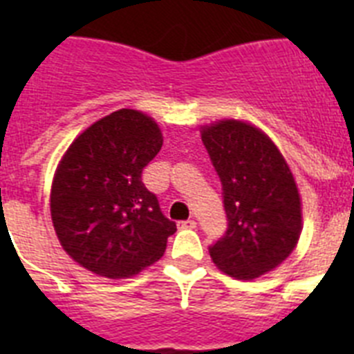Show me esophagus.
I'll list each match as a JSON object with an SVG mask.
<instances>
[{
	"label": "esophagus",
	"instance_id": "obj_1",
	"mask_svg": "<svg viewBox=\"0 0 354 354\" xmlns=\"http://www.w3.org/2000/svg\"><path fill=\"white\" fill-rule=\"evenodd\" d=\"M179 228H180V230H186V228H189V230H192V228H196V221H195V220L180 221V223H179Z\"/></svg>",
	"mask_w": 354,
	"mask_h": 354
}]
</instances>
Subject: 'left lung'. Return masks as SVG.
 Wrapping results in <instances>:
<instances>
[{
    "label": "left lung",
    "instance_id": "obj_1",
    "mask_svg": "<svg viewBox=\"0 0 354 354\" xmlns=\"http://www.w3.org/2000/svg\"><path fill=\"white\" fill-rule=\"evenodd\" d=\"M223 186L228 228L209 248L220 271L253 280L282 264L303 228L298 184L273 140L253 124L221 118L200 127Z\"/></svg>",
    "mask_w": 354,
    "mask_h": 354
}]
</instances>
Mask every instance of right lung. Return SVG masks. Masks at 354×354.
<instances>
[{
    "mask_svg": "<svg viewBox=\"0 0 354 354\" xmlns=\"http://www.w3.org/2000/svg\"><path fill=\"white\" fill-rule=\"evenodd\" d=\"M161 147L154 118L122 108L93 122L65 150L49 207L62 248L81 268L118 280L162 257L177 227L142 183V170Z\"/></svg>",
    "mask_w": 354,
    "mask_h": 354,
    "instance_id": "obj_1",
    "label": "right lung"
}]
</instances>
